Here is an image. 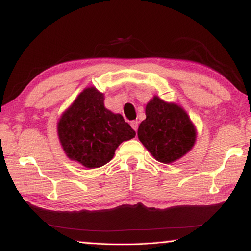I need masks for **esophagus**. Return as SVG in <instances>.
<instances>
[{
    "label": "esophagus",
    "instance_id": "1",
    "mask_svg": "<svg viewBox=\"0 0 251 251\" xmlns=\"http://www.w3.org/2000/svg\"><path fill=\"white\" fill-rule=\"evenodd\" d=\"M130 126L133 127L134 130H137V128H138V122L137 121H131L130 122Z\"/></svg>",
    "mask_w": 251,
    "mask_h": 251
}]
</instances>
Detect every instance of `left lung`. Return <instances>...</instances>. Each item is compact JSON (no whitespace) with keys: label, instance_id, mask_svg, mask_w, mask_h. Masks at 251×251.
Returning <instances> with one entry per match:
<instances>
[{"label":"left lung","instance_id":"1","mask_svg":"<svg viewBox=\"0 0 251 251\" xmlns=\"http://www.w3.org/2000/svg\"><path fill=\"white\" fill-rule=\"evenodd\" d=\"M146 120L138 127V138L156 160L171 164L192 150L196 128L179 105L154 96L146 105Z\"/></svg>","mask_w":251,"mask_h":251}]
</instances>
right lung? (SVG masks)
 I'll return each instance as SVG.
<instances>
[{"instance_id": "add662e5", "label": "right lung", "mask_w": 251, "mask_h": 251, "mask_svg": "<svg viewBox=\"0 0 251 251\" xmlns=\"http://www.w3.org/2000/svg\"><path fill=\"white\" fill-rule=\"evenodd\" d=\"M57 133L66 156L86 168L104 166L121 143L136 135L121 114L105 108L103 93L95 87L85 88L63 113Z\"/></svg>"}]
</instances>
